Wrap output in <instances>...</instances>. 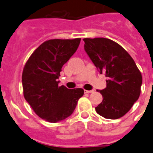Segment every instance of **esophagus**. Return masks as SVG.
Returning a JSON list of instances; mask_svg holds the SVG:
<instances>
[{"mask_svg":"<svg viewBox=\"0 0 153 153\" xmlns=\"http://www.w3.org/2000/svg\"><path fill=\"white\" fill-rule=\"evenodd\" d=\"M93 92H94V89H93V90H85V93H93Z\"/></svg>","mask_w":153,"mask_h":153,"instance_id":"esophagus-1","label":"esophagus"}]
</instances>
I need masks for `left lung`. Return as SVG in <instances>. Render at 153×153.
Instances as JSON below:
<instances>
[{
	"label": "left lung",
	"mask_w": 153,
	"mask_h": 153,
	"mask_svg": "<svg viewBox=\"0 0 153 153\" xmlns=\"http://www.w3.org/2000/svg\"><path fill=\"white\" fill-rule=\"evenodd\" d=\"M85 50L100 74L107 77V86L100 90L103 100L95 108L106 119L125 115L138 100L142 76L132 56L115 41L107 38H85Z\"/></svg>",
	"instance_id": "obj_1"
}]
</instances>
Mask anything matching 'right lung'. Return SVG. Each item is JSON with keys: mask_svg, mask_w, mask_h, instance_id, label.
I'll use <instances>...</instances> for the list:
<instances>
[{"mask_svg": "<svg viewBox=\"0 0 153 153\" xmlns=\"http://www.w3.org/2000/svg\"><path fill=\"white\" fill-rule=\"evenodd\" d=\"M80 38L53 39L41 44L26 62L22 73L24 97L37 116L50 123L73 114L82 88L59 86L61 68L75 53Z\"/></svg>", "mask_w": 153, "mask_h": 153, "instance_id": "right-lung-1", "label": "right lung"}]
</instances>
